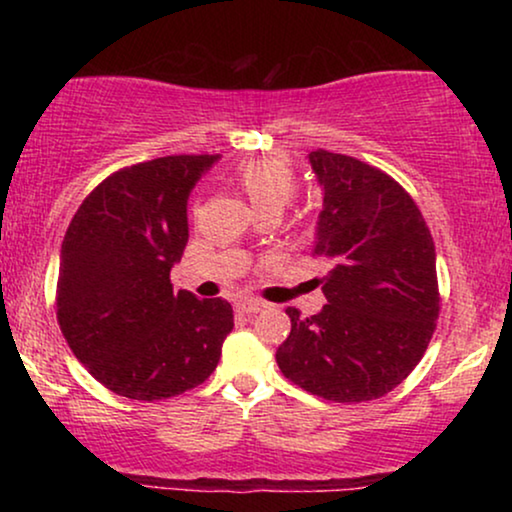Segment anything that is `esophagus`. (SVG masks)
Wrapping results in <instances>:
<instances>
[{
  "label": "esophagus",
  "instance_id": "esophagus-1",
  "mask_svg": "<svg viewBox=\"0 0 512 512\" xmlns=\"http://www.w3.org/2000/svg\"><path fill=\"white\" fill-rule=\"evenodd\" d=\"M235 307H237V312L254 314V312H258V310H263L265 303H263V300H258V298H240V300H237Z\"/></svg>",
  "mask_w": 512,
  "mask_h": 512
}]
</instances>
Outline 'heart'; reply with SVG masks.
I'll use <instances>...</instances> for the list:
<instances>
[{"mask_svg": "<svg viewBox=\"0 0 512 512\" xmlns=\"http://www.w3.org/2000/svg\"><path fill=\"white\" fill-rule=\"evenodd\" d=\"M235 179L258 212L268 207L284 209L298 191L296 172L289 160L279 156L244 160L235 170Z\"/></svg>", "mask_w": 512, "mask_h": 512, "instance_id": "heart-1", "label": "heart"}]
</instances>
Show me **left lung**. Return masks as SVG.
<instances>
[{"label": "left lung", "instance_id": "1", "mask_svg": "<svg viewBox=\"0 0 512 512\" xmlns=\"http://www.w3.org/2000/svg\"><path fill=\"white\" fill-rule=\"evenodd\" d=\"M310 163L324 188L312 256L331 268L321 279L328 305L307 319L286 310L291 333L277 366L326 401H373L415 370L436 331V247L415 200L387 172L324 149Z\"/></svg>", "mask_w": 512, "mask_h": 512}]
</instances>
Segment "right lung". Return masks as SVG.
Segmentation results:
<instances>
[{"label": "right lung", "instance_id": "obj_1", "mask_svg": "<svg viewBox=\"0 0 512 512\" xmlns=\"http://www.w3.org/2000/svg\"><path fill=\"white\" fill-rule=\"evenodd\" d=\"M214 156H165L97 184L69 223L55 291L69 349L118 396L160 401L214 373L233 331L221 298L172 291L188 242L186 202Z\"/></svg>", "mask_w": 512, "mask_h": 512}]
</instances>
